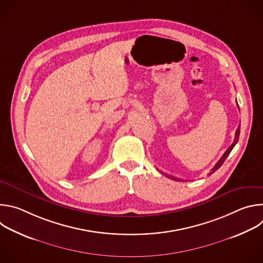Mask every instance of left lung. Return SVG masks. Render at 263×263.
<instances>
[{
  "mask_svg": "<svg viewBox=\"0 0 263 263\" xmlns=\"http://www.w3.org/2000/svg\"><path fill=\"white\" fill-rule=\"evenodd\" d=\"M237 102V101H236ZM239 133H240V128H239V126H238V128H237V130H236V132H235V138H234V141H233V143L227 148V151L223 153V155L220 157V159L217 161V163L213 166V168L211 170V173L209 174V175H211V174H213L215 171H217L220 166H221V164L223 163V161L227 159V157L229 156V154L231 153V151H232V148L234 147V145L237 143V141H238V138H239ZM167 177L170 178V179H173V180H177V181H179V179L178 178H175V177H173V176H168L167 175ZM182 181V180H181Z\"/></svg>",
  "mask_w": 263,
  "mask_h": 263,
  "instance_id": "left-lung-1",
  "label": "left lung"
}]
</instances>
